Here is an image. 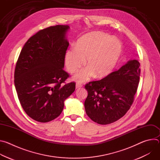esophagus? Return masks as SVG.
I'll return each mask as SVG.
<instances>
[{
	"label": "esophagus",
	"instance_id": "obj_1",
	"mask_svg": "<svg viewBox=\"0 0 160 160\" xmlns=\"http://www.w3.org/2000/svg\"><path fill=\"white\" fill-rule=\"evenodd\" d=\"M81 87H82V85H81V84L79 83H77V84H76V88H80Z\"/></svg>",
	"mask_w": 160,
	"mask_h": 160
}]
</instances>
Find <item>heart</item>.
Wrapping results in <instances>:
<instances>
[{"label": "heart", "instance_id": "1", "mask_svg": "<svg viewBox=\"0 0 160 160\" xmlns=\"http://www.w3.org/2000/svg\"><path fill=\"white\" fill-rule=\"evenodd\" d=\"M122 52V45L117 38L102 32H93L80 37L75 48H72L65 55L68 71L75 73L85 64L87 67L75 75L76 81L83 82L94 74L102 78L110 74L117 66Z\"/></svg>", "mask_w": 160, "mask_h": 160}]
</instances>
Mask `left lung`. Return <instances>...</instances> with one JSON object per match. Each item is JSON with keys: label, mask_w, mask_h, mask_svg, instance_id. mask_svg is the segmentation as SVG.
<instances>
[{"label": "left lung", "mask_w": 160, "mask_h": 160, "mask_svg": "<svg viewBox=\"0 0 160 160\" xmlns=\"http://www.w3.org/2000/svg\"><path fill=\"white\" fill-rule=\"evenodd\" d=\"M139 66L138 60L129 61L105 78L85 85L88 96L84 106L91 120L101 125H108L125 115L138 90Z\"/></svg>", "instance_id": "8db88e82"}]
</instances>
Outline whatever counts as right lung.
Here are the masks:
<instances>
[{"instance_id": "right-lung-1", "label": "right lung", "mask_w": 160, "mask_h": 160, "mask_svg": "<svg viewBox=\"0 0 160 160\" xmlns=\"http://www.w3.org/2000/svg\"><path fill=\"white\" fill-rule=\"evenodd\" d=\"M69 28L56 25L38 31L25 43L16 62L18 97L22 109L35 121L45 123L59 117L64 100L75 90V82L65 83L70 75L63 70Z\"/></svg>"}]
</instances>
